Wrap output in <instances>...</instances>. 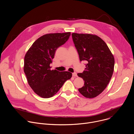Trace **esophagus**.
I'll return each mask as SVG.
<instances>
[{
	"label": "esophagus",
	"mask_w": 134,
	"mask_h": 134,
	"mask_svg": "<svg viewBox=\"0 0 134 134\" xmlns=\"http://www.w3.org/2000/svg\"><path fill=\"white\" fill-rule=\"evenodd\" d=\"M72 75H73V76H74V77L77 76V73H76V72H74V73H72Z\"/></svg>",
	"instance_id": "1"
}]
</instances>
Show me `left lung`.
<instances>
[{
  "instance_id": "obj_1",
  "label": "left lung",
  "mask_w": 134,
  "mask_h": 134,
  "mask_svg": "<svg viewBox=\"0 0 134 134\" xmlns=\"http://www.w3.org/2000/svg\"><path fill=\"white\" fill-rule=\"evenodd\" d=\"M72 39L80 60L86 61L85 71L77 73L84 81L79 92L86 98H94L106 87L112 76L114 58L106 43L99 37L73 33Z\"/></svg>"
}]
</instances>
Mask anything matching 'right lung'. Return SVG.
I'll return each instance as SVG.
<instances>
[{
	"instance_id": "add662e5",
	"label": "right lung",
	"mask_w": 134,
	"mask_h": 134,
	"mask_svg": "<svg viewBox=\"0 0 134 134\" xmlns=\"http://www.w3.org/2000/svg\"><path fill=\"white\" fill-rule=\"evenodd\" d=\"M71 32L50 34L38 38L27 51L24 60V72L34 91L43 98L55 94L72 73L51 70L50 65L56 50L69 39Z\"/></svg>"
}]
</instances>
